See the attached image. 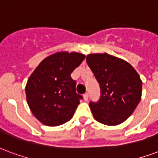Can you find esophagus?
Instances as JSON below:
<instances>
[{
    "instance_id": "obj_1",
    "label": "esophagus",
    "mask_w": 158,
    "mask_h": 158,
    "mask_svg": "<svg viewBox=\"0 0 158 158\" xmlns=\"http://www.w3.org/2000/svg\"><path fill=\"white\" fill-rule=\"evenodd\" d=\"M83 97H84V100H85V101H87L89 99V94H87V93H85V94L83 95Z\"/></svg>"
}]
</instances>
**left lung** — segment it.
Segmentation results:
<instances>
[{
	"instance_id": "left-lung-1",
	"label": "left lung",
	"mask_w": 158,
	"mask_h": 158,
	"mask_svg": "<svg viewBox=\"0 0 158 158\" xmlns=\"http://www.w3.org/2000/svg\"><path fill=\"white\" fill-rule=\"evenodd\" d=\"M86 62L100 86L99 101L89 103L94 119L107 126L121 124L141 100L140 76L128 62L108 53L89 54Z\"/></svg>"
}]
</instances>
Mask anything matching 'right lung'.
Segmentation results:
<instances>
[{"mask_svg":"<svg viewBox=\"0 0 158 158\" xmlns=\"http://www.w3.org/2000/svg\"><path fill=\"white\" fill-rule=\"evenodd\" d=\"M85 58L79 52H55L44 58L28 78L27 102L43 125L57 127L73 117L82 96L76 93L71 73Z\"/></svg>","mask_w":158,"mask_h":158,"instance_id":"right-lung-1","label":"right lung"}]
</instances>
